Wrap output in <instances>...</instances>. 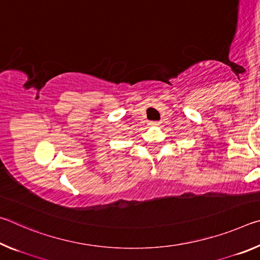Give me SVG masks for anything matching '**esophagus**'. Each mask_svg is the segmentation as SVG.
<instances>
[{
  "label": "esophagus",
  "mask_w": 260,
  "mask_h": 260,
  "mask_svg": "<svg viewBox=\"0 0 260 260\" xmlns=\"http://www.w3.org/2000/svg\"><path fill=\"white\" fill-rule=\"evenodd\" d=\"M149 125H151V126H159L160 125V121H150V122H149Z\"/></svg>",
  "instance_id": "obj_1"
}]
</instances>
